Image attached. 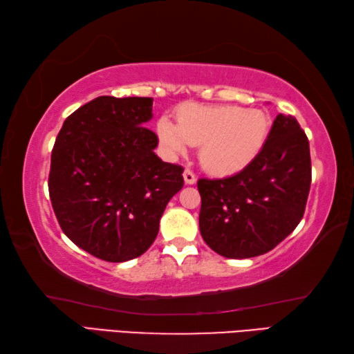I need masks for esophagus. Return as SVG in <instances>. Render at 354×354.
<instances>
[{
  "label": "esophagus",
  "mask_w": 354,
  "mask_h": 354,
  "mask_svg": "<svg viewBox=\"0 0 354 354\" xmlns=\"http://www.w3.org/2000/svg\"><path fill=\"white\" fill-rule=\"evenodd\" d=\"M183 176H184V183H185V184H195V183H196V176H195V173L192 171V170H189V169H185V170H184Z\"/></svg>",
  "instance_id": "obj_1"
}]
</instances>
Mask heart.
I'll use <instances>...</instances> for the list:
<instances>
[{"mask_svg": "<svg viewBox=\"0 0 354 354\" xmlns=\"http://www.w3.org/2000/svg\"><path fill=\"white\" fill-rule=\"evenodd\" d=\"M268 127V117L259 109L189 104L178 112V124L159 118L156 133L170 156L185 154L190 145L200 147L203 169L215 176H231L261 153Z\"/></svg>", "mask_w": 354, "mask_h": 354, "instance_id": "b5f03b06", "label": "heart"}]
</instances>
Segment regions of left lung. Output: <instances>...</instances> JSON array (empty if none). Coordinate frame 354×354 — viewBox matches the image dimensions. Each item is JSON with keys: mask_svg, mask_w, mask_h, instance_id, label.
Masks as SVG:
<instances>
[{"mask_svg": "<svg viewBox=\"0 0 354 354\" xmlns=\"http://www.w3.org/2000/svg\"><path fill=\"white\" fill-rule=\"evenodd\" d=\"M309 189V140L295 117L279 113L247 169L198 179L201 237L231 259L268 253L303 218Z\"/></svg>", "mask_w": 354, "mask_h": 354, "instance_id": "obj_1", "label": "left lung"}]
</instances>
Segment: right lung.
I'll use <instances>...</instances> for the list:
<instances>
[{"label": "right lung", "mask_w": 354, "mask_h": 354, "mask_svg": "<svg viewBox=\"0 0 354 354\" xmlns=\"http://www.w3.org/2000/svg\"><path fill=\"white\" fill-rule=\"evenodd\" d=\"M153 98L98 97L67 117L51 153L48 189L64 234L92 256L124 262L151 247L181 165L154 153L145 128Z\"/></svg>", "instance_id": "add662e5"}]
</instances>
